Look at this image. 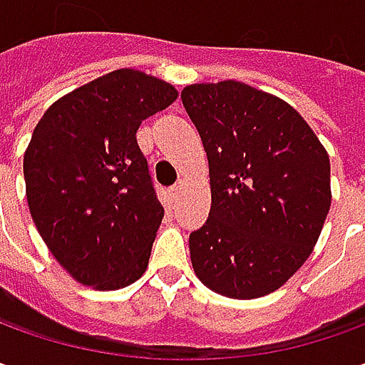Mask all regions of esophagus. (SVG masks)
Here are the masks:
<instances>
[{"mask_svg": "<svg viewBox=\"0 0 365 365\" xmlns=\"http://www.w3.org/2000/svg\"><path fill=\"white\" fill-rule=\"evenodd\" d=\"M180 190H182V185L178 182L176 187H173V195H175V197H178V195H180Z\"/></svg>", "mask_w": 365, "mask_h": 365, "instance_id": "obj_1", "label": "esophagus"}]
</instances>
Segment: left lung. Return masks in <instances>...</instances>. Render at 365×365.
<instances>
[{"instance_id": "left-lung-1", "label": "left lung", "mask_w": 365, "mask_h": 365, "mask_svg": "<svg viewBox=\"0 0 365 365\" xmlns=\"http://www.w3.org/2000/svg\"><path fill=\"white\" fill-rule=\"evenodd\" d=\"M201 133L211 211L190 233L192 270L230 299L287 284L313 254L331 207L329 154L284 99L240 81L180 93Z\"/></svg>"}]
</instances>
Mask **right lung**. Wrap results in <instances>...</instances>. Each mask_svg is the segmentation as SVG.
Here are the masks:
<instances>
[{"label": "right lung", "mask_w": 365, "mask_h": 365, "mask_svg": "<svg viewBox=\"0 0 365 365\" xmlns=\"http://www.w3.org/2000/svg\"><path fill=\"white\" fill-rule=\"evenodd\" d=\"M176 97L162 78L118 68L56 99L36 123L24 152L30 215L85 287L118 290L146 272L164 209L135 132Z\"/></svg>", "instance_id": "right-lung-1"}]
</instances>
